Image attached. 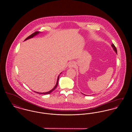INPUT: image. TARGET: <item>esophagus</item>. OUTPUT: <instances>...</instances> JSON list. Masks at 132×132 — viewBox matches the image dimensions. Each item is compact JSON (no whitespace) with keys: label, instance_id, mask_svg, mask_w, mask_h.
I'll return each mask as SVG.
<instances>
[{"label":"esophagus","instance_id":"34e87169","mask_svg":"<svg viewBox=\"0 0 132 132\" xmlns=\"http://www.w3.org/2000/svg\"><path fill=\"white\" fill-rule=\"evenodd\" d=\"M75 63L72 61V62H71L69 63V67L70 68H73V67L75 66Z\"/></svg>","mask_w":132,"mask_h":132}]
</instances>
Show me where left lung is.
Returning a JSON list of instances; mask_svg holds the SVG:
<instances>
[{
    "label": "left lung",
    "instance_id": "1",
    "mask_svg": "<svg viewBox=\"0 0 132 132\" xmlns=\"http://www.w3.org/2000/svg\"><path fill=\"white\" fill-rule=\"evenodd\" d=\"M111 46H112V47L113 48V50H114V51L116 52V53L117 54V49H116V47H115V46H114V45L112 44V45H111Z\"/></svg>",
    "mask_w": 132,
    "mask_h": 132
}]
</instances>
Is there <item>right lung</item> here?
I'll return each instance as SVG.
<instances>
[{"label":"right lung","mask_w":132,"mask_h":132,"mask_svg":"<svg viewBox=\"0 0 132 132\" xmlns=\"http://www.w3.org/2000/svg\"><path fill=\"white\" fill-rule=\"evenodd\" d=\"M39 33H40V32L39 31H36V32H35L34 33H33L32 34H31V35H30L29 37H28L27 38H26L25 39V40H27V39H29V38H32L34 37H35V36H36V35H38ZM60 74H61V73ZM59 75L58 76V78H57V82L56 84V85H55V86L54 87V88H53V89H52L51 90H50L49 92H46V93H38V92H35V93H37V94H50L51 93H52L56 88L57 87V85H58V80H59Z\"/></svg>","instance_id":"obj_1"}]
</instances>
